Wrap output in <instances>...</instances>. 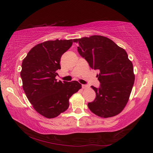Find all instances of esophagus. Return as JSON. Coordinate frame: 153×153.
I'll return each instance as SVG.
<instances>
[{"instance_id":"34e87169","label":"esophagus","mask_w":153,"mask_h":153,"mask_svg":"<svg viewBox=\"0 0 153 153\" xmlns=\"http://www.w3.org/2000/svg\"><path fill=\"white\" fill-rule=\"evenodd\" d=\"M87 87H88V86H87V85H82V88L83 89H86V88H87Z\"/></svg>"}]
</instances>
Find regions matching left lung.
Listing matches in <instances>:
<instances>
[{
    "label": "left lung",
    "instance_id": "obj_1",
    "mask_svg": "<svg viewBox=\"0 0 153 153\" xmlns=\"http://www.w3.org/2000/svg\"><path fill=\"white\" fill-rule=\"evenodd\" d=\"M79 54L92 69L98 70L100 87L91 86L96 93L89 110L101 118L118 115L125 108L135 81L131 61L123 48L110 39L92 35L74 39Z\"/></svg>",
    "mask_w": 153,
    "mask_h": 153
}]
</instances>
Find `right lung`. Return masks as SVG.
<instances>
[{"label":"right lung","instance_id":"1","mask_svg":"<svg viewBox=\"0 0 153 153\" xmlns=\"http://www.w3.org/2000/svg\"><path fill=\"white\" fill-rule=\"evenodd\" d=\"M74 40L47 41L35 45L23 60L20 76L23 89L33 108L47 118L60 115L69 107V99L82 88L77 81L57 82L60 58Z\"/></svg>","mask_w":153,"mask_h":153}]
</instances>
